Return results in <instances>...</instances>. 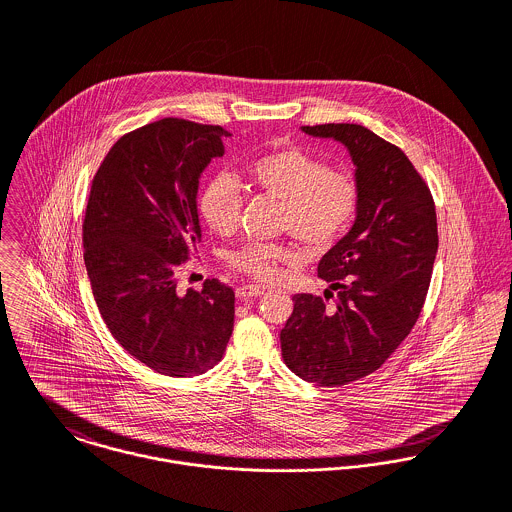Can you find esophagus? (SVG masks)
<instances>
[{
  "label": "esophagus",
  "instance_id": "1",
  "mask_svg": "<svg viewBox=\"0 0 512 512\" xmlns=\"http://www.w3.org/2000/svg\"><path fill=\"white\" fill-rule=\"evenodd\" d=\"M264 290L260 288V286H240L238 290H236V295L242 299V301H250L252 297H258V295H262Z\"/></svg>",
  "mask_w": 512,
  "mask_h": 512
}]
</instances>
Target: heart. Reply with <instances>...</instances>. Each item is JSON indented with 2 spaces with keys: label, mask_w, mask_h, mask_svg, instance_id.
<instances>
[{
  "label": "heart",
  "mask_w": 512,
  "mask_h": 512,
  "mask_svg": "<svg viewBox=\"0 0 512 512\" xmlns=\"http://www.w3.org/2000/svg\"><path fill=\"white\" fill-rule=\"evenodd\" d=\"M248 181L256 191L282 203V228L311 248L335 242L359 207V187L349 173L327 169L323 161L295 147L258 157L248 167ZM242 203L236 179L220 173L205 185L199 209L213 232L228 234L238 224ZM292 258V250L282 244L248 242L228 256V264L256 280H272L280 264Z\"/></svg>",
  "instance_id": "obj_1"
}]
</instances>
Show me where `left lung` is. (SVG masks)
<instances>
[{"label":"left lung","instance_id":"obj_1","mask_svg":"<svg viewBox=\"0 0 512 512\" xmlns=\"http://www.w3.org/2000/svg\"><path fill=\"white\" fill-rule=\"evenodd\" d=\"M301 132L347 149L359 207L351 230L317 266V276L337 292L335 303L293 295L292 317L280 333L282 357L307 382L341 386L384 365L420 317L438 254L436 207L404 151L365 126Z\"/></svg>","mask_w":512,"mask_h":512}]
</instances>
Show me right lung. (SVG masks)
I'll return each instance as SVG.
<instances>
[{"label": "right lung", "instance_id": "add662e5", "mask_svg": "<svg viewBox=\"0 0 512 512\" xmlns=\"http://www.w3.org/2000/svg\"><path fill=\"white\" fill-rule=\"evenodd\" d=\"M228 136L163 118L122 136L92 179L82 240L94 299L114 339L165 376L207 372L232 335L234 292L207 280L181 295L175 278L203 238L199 183Z\"/></svg>", "mask_w": 512, "mask_h": 512}]
</instances>
